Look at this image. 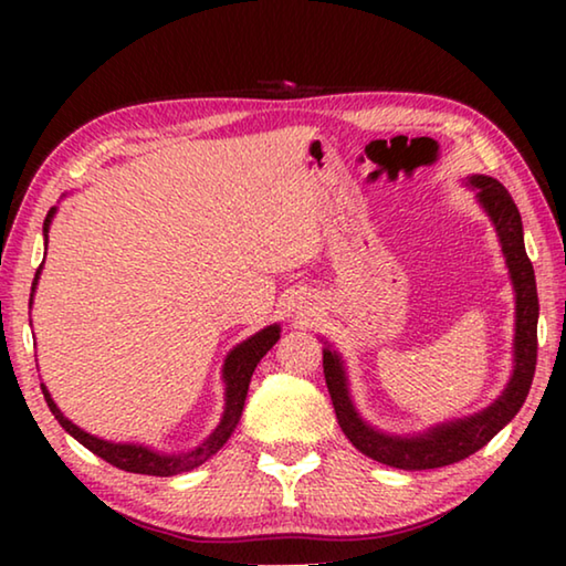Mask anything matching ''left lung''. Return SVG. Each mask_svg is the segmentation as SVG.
Returning <instances> with one entry per match:
<instances>
[{
  "instance_id": "8db88e82",
  "label": "left lung",
  "mask_w": 566,
  "mask_h": 566,
  "mask_svg": "<svg viewBox=\"0 0 566 566\" xmlns=\"http://www.w3.org/2000/svg\"><path fill=\"white\" fill-rule=\"evenodd\" d=\"M474 189L479 207L484 209L494 232L500 237L504 264L510 270L514 286V344H512V375L502 395L490 407L474 411V415L439 421V424L417 434H389L371 427L354 407L349 377L344 359L329 342H324V379L334 405V415L347 434L349 442L387 467L409 469H437L454 462H462L469 454L482 449L490 439L510 424L516 411L522 409L530 395L534 367H536V319H539V300H536L534 266L524 249L522 217L514 199L500 181L484 175H472L467 181Z\"/></svg>"
}]
</instances>
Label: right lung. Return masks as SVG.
I'll use <instances>...</instances> for the list:
<instances>
[{
  "label": "right lung",
  "instance_id": "obj_1",
  "mask_svg": "<svg viewBox=\"0 0 566 566\" xmlns=\"http://www.w3.org/2000/svg\"><path fill=\"white\" fill-rule=\"evenodd\" d=\"M56 214V207L50 209V214L44 219V249L50 244V227L52 219ZM46 254V252H44ZM42 266L34 274L32 282V294H30V310L34 302V290L40 284V274ZM282 327L280 324H270V327L260 329L252 337H247L244 342H239L234 349H229V354L224 357V367H222V381H224V411L219 424L214 427V432L209 434L202 444L185 449V452H157L147 444H134V442H109V439H102L97 434L84 432L82 427H76L72 419H66L62 415V409L56 407V401L52 399L50 389L42 385V395L46 399V407L54 415V419L60 421L62 429L66 434H72L76 442L82 447H87L90 452H94L97 457H102L104 462H109L114 467L124 469V472H134V474H149V476H175V474H185L197 469L199 464H205L209 457H214L219 449L227 444V439L232 437V432L239 424V417L244 411V399H247V389L249 381H252V375L256 369V364L270 352L276 339H280Z\"/></svg>",
  "mask_w": 566,
  "mask_h": 566
}]
</instances>
